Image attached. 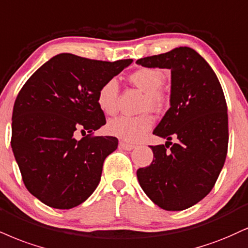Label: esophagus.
Listing matches in <instances>:
<instances>
[{
    "instance_id": "obj_1",
    "label": "esophagus",
    "mask_w": 248,
    "mask_h": 248,
    "mask_svg": "<svg viewBox=\"0 0 248 248\" xmlns=\"http://www.w3.org/2000/svg\"><path fill=\"white\" fill-rule=\"evenodd\" d=\"M119 147H120L121 149H124V150L130 151V150H133L134 148H135V145L128 144V143H124V142H120V143H119Z\"/></svg>"
}]
</instances>
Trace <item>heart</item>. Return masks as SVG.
Returning a JSON list of instances; mask_svg holds the SVG:
<instances>
[{"label":"heart","instance_id":"b5f03b06","mask_svg":"<svg viewBox=\"0 0 248 248\" xmlns=\"http://www.w3.org/2000/svg\"><path fill=\"white\" fill-rule=\"evenodd\" d=\"M130 82L144 93L142 111L151 109L154 112L163 111L166 105L165 94L160 91L165 83V74L158 68L142 67L133 71L129 76ZM119 84L115 78L104 82L98 89L97 104L107 115L114 114L118 109ZM155 124L150 112H144L136 116H118L107 124L109 135L119 137L126 142H139L150 132Z\"/></svg>","mask_w":248,"mask_h":248}]
</instances>
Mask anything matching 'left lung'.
Segmentation results:
<instances>
[{"instance_id": "1", "label": "left lung", "mask_w": 248, "mask_h": 248, "mask_svg": "<svg viewBox=\"0 0 248 248\" xmlns=\"http://www.w3.org/2000/svg\"><path fill=\"white\" fill-rule=\"evenodd\" d=\"M136 63L168 68L172 78L171 107L154 130L168 142L150 145L155 158L137 170L140 186L162 209H187L214 188L228 154V107L222 86L208 62L189 47ZM172 138L177 140L173 146Z\"/></svg>"}]
</instances>
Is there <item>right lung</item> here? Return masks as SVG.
Instances as JSON below:
<instances>
[{"instance_id": "1", "label": "right lung", "mask_w": 248, "mask_h": 248, "mask_svg": "<svg viewBox=\"0 0 248 248\" xmlns=\"http://www.w3.org/2000/svg\"><path fill=\"white\" fill-rule=\"evenodd\" d=\"M133 62L54 56L26 80L15 100L11 148L32 195L56 209L85 201L100 181L105 158L118 148L113 136H94L106 124L98 89ZM84 138L76 140V133Z\"/></svg>"}]
</instances>
